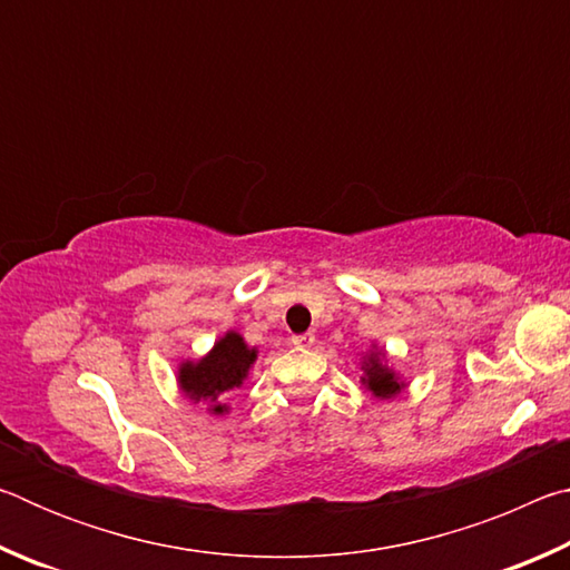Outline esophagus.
Wrapping results in <instances>:
<instances>
[{"instance_id":"obj_1","label":"esophagus","mask_w":570,"mask_h":570,"mask_svg":"<svg viewBox=\"0 0 570 570\" xmlns=\"http://www.w3.org/2000/svg\"><path fill=\"white\" fill-rule=\"evenodd\" d=\"M292 342H294L296 346H302V350H308V346H314L316 336H314L312 332H306V334H296V336H292Z\"/></svg>"}]
</instances>
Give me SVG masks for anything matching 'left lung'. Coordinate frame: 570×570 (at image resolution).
<instances>
[{"instance_id": "left-lung-1", "label": "left lung", "mask_w": 570, "mask_h": 570, "mask_svg": "<svg viewBox=\"0 0 570 570\" xmlns=\"http://www.w3.org/2000/svg\"><path fill=\"white\" fill-rule=\"evenodd\" d=\"M362 384L377 400H392L404 390L400 374L387 364V354L372 344V350L362 356Z\"/></svg>"}]
</instances>
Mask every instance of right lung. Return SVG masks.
I'll use <instances>...</instances> for the list:
<instances>
[{"label":"right lung","mask_w":570,"mask_h":570,"mask_svg":"<svg viewBox=\"0 0 570 570\" xmlns=\"http://www.w3.org/2000/svg\"><path fill=\"white\" fill-rule=\"evenodd\" d=\"M256 356V346H248L244 336L230 330L206 356L196 362H180L178 387L193 404H208L210 414H224L228 412V392L244 384Z\"/></svg>","instance_id":"1"}]
</instances>
